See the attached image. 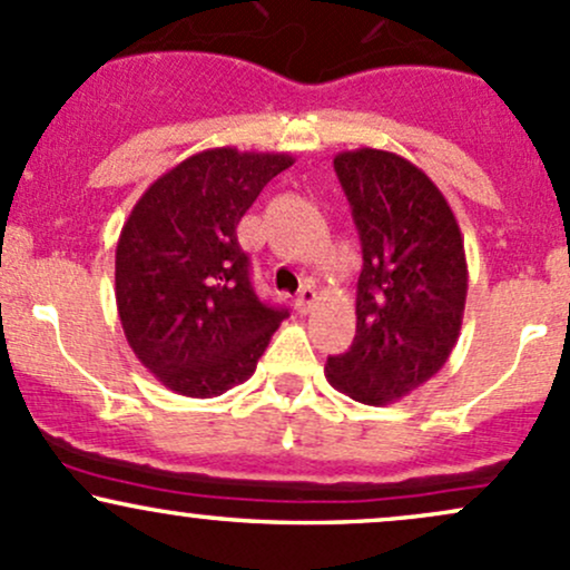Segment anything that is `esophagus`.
<instances>
[{"mask_svg": "<svg viewBox=\"0 0 570 570\" xmlns=\"http://www.w3.org/2000/svg\"><path fill=\"white\" fill-rule=\"evenodd\" d=\"M316 303H318V292H316V286L305 284L303 289L297 292V297H295V308L299 311V314H311V311L316 308Z\"/></svg>", "mask_w": 570, "mask_h": 570, "instance_id": "34e87169", "label": "esophagus"}]
</instances>
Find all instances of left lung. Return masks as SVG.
<instances>
[{"instance_id":"obj_1","label":"left lung","mask_w":570,"mask_h":570,"mask_svg":"<svg viewBox=\"0 0 570 570\" xmlns=\"http://www.w3.org/2000/svg\"><path fill=\"white\" fill-rule=\"evenodd\" d=\"M362 243L356 335L327 381L356 403H395L446 365L460 337L468 265L446 197L416 165L379 148L335 156Z\"/></svg>"}]
</instances>
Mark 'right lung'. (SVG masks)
<instances>
[{
    "instance_id": "obj_1",
    "label": "right lung",
    "mask_w": 570,
    "mask_h": 570,
    "mask_svg": "<svg viewBox=\"0 0 570 570\" xmlns=\"http://www.w3.org/2000/svg\"><path fill=\"white\" fill-rule=\"evenodd\" d=\"M289 154L210 148L148 186L116 246V305L137 360L167 390L216 397L256 371L289 316L256 297L235 227Z\"/></svg>"
}]
</instances>
